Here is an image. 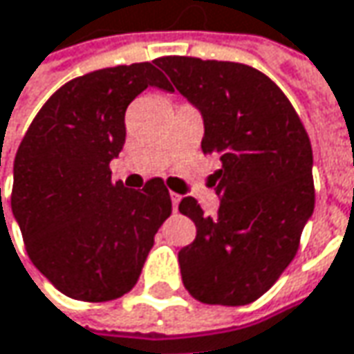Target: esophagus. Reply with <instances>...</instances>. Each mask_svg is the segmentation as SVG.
Wrapping results in <instances>:
<instances>
[{
  "instance_id": "obj_1",
  "label": "esophagus",
  "mask_w": 354,
  "mask_h": 354,
  "mask_svg": "<svg viewBox=\"0 0 354 354\" xmlns=\"http://www.w3.org/2000/svg\"><path fill=\"white\" fill-rule=\"evenodd\" d=\"M179 203H181V195H177V193H171V205H173V211H177Z\"/></svg>"
}]
</instances>
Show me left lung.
<instances>
[{
	"label": "left lung",
	"instance_id": "1",
	"mask_svg": "<svg viewBox=\"0 0 354 354\" xmlns=\"http://www.w3.org/2000/svg\"><path fill=\"white\" fill-rule=\"evenodd\" d=\"M157 65L203 117L221 205L205 217L193 197L179 211L197 237L179 251L185 289L207 305L239 307L267 292L297 255L315 209L313 149L285 93L255 67L169 55Z\"/></svg>",
	"mask_w": 354,
	"mask_h": 354
}]
</instances>
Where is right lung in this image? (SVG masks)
<instances>
[{"label":"right lung","instance_id":"right-lung-1","mask_svg":"<svg viewBox=\"0 0 354 354\" xmlns=\"http://www.w3.org/2000/svg\"><path fill=\"white\" fill-rule=\"evenodd\" d=\"M149 85L171 89L153 63L105 67L47 99L13 161L11 211L31 263L63 295L103 303L131 291L171 215L159 177L111 183L125 143V109Z\"/></svg>","mask_w":354,"mask_h":354}]
</instances>
